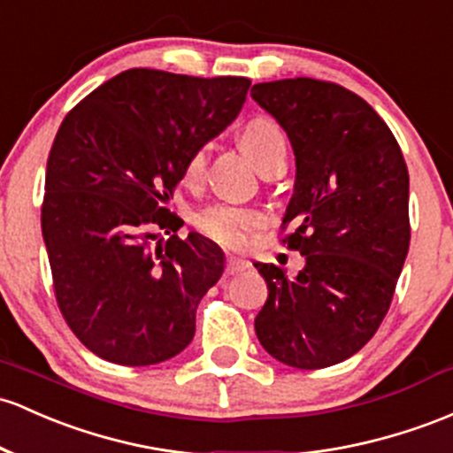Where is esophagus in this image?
Instances as JSON below:
<instances>
[{"mask_svg": "<svg viewBox=\"0 0 453 453\" xmlns=\"http://www.w3.org/2000/svg\"><path fill=\"white\" fill-rule=\"evenodd\" d=\"M247 268H250V262L242 260V257H234V256L227 257V262H226V273H227V275H236V273L247 271Z\"/></svg>", "mask_w": 453, "mask_h": 453, "instance_id": "34e87169", "label": "esophagus"}]
</instances>
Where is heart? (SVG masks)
<instances>
[{
	"mask_svg": "<svg viewBox=\"0 0 453 453\" xmlns=\"http://www.w3.org/2000/svg\"><path fill=\"white\" fill-rule=\"evenodd\" d=\"M241 146L257 167L275 158L277 154H286V139H283L281 128L271 118H253V120L247 122V127L242 128ZM203 163H206V150L200 148V150H196L188 157L187 176H200ZM256 215L247 211H236V208L217 206L208 208L206 212L200 215L202 230L212 238H217V241L226 242V245H241L245 232L256 227Z\"/></svg>",
	"mask_w": 453,
	"mask_h": 453,
	"instance_id": "obj_1",
	"label": "heart"
}]
</instances>
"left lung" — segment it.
<instances>
[{
  "label": "left lung",
  "mask_w": 453,
  "mask_h": 453,
  "mask_svg": "<svg viewBox=\"0 0 453 453\" xmlns=\"http://www.w3.org/2000/svg\"><path fill=\"white\" fill-rule=\"evenodd\" d=\"M251 98L295 150L283 242L305 257L296 277L253 262L268 296L256 335L299 370L342 364L379 331L409 253V170L394 133L361 96L310 77L257 83Z\"/></svg>",
  "instance_id": "left-lung-1"
}]
</instances>
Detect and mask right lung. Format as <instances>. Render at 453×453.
Returning <instances> with one entry per match:
<instances>
[{"instance_id":"1","label":"right lung","mask_w":453,"mask_h":453,"mask_svg":"<svg viewBox=\"0 0 453 453\" xmlns=\"http://www.w3.org/2000/svg\"><path fill=\"white\" fill-rule=\"evenodd\" d=\"M251 81L131 68L64 118L47 161L42 238L56 299L81 344L111 364L172 359L223 275L211 238L165 206L188 157L236 120ZM158 240V243H154Z\"/></svg>"}]
</instances>
